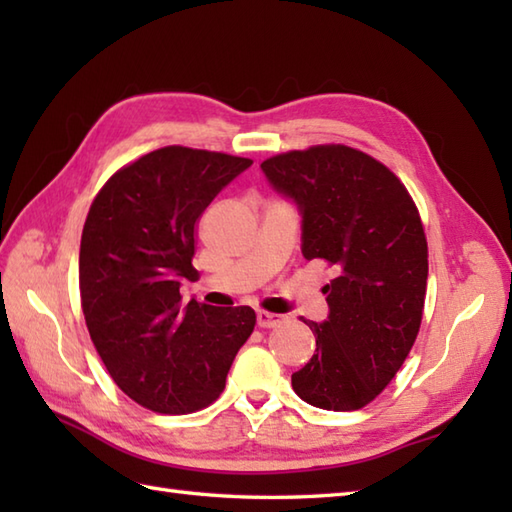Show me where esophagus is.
<instances>
[{
  "label": "esophagus",
  "instance_id": "34e87169",
  "mask_svg": "<svg viewBox=\"0 0 512 512\" xmlns=\"http://www.w3.org/2000/svg\"><path fill=\"white\" fill-rule=\"evenodd\" d=\"M257 323L259 328H277L279 323H284V317L268 310H257Z\"/></svg>",
  "mask_w": 512,
  "mask_h": 512
}]
</instances>
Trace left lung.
<instances>
[{
	"label": "left lung",
	"instance_id": "obj_1",
	"mask_svg": "<svg viewBox=\"0 0 512 512\" xmlns=\"http://www.w3.org/2000/svg\"><path fill=\"white\" fill-rule=\"evenodd\" d=\"M303 213V257L334 268L330 317L306 321L317 352L292 374L308 405L356 411L405 363L427 295L429 248L418 206L383 162L347 145H314L262 162Z\"/></svg>",
	"mask_w": 512,
	"mask_h": 512
}]
</instances>
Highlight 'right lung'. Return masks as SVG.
<instances>
[{"instance_id":"obj_1","label":"right lung","mask_w":512,"mask_h":512,"mask_svg":"<svg viewBox=\"0 0 512 512\" xmlns=\"http://www.w3.org/2000/svg\"><path fill=\"white\" fill-rule=\"evenodd\" d=\"M253 165L222 151L169 145L118 169L85 217L79 290L92 343L121 391L169 416L220 398L239 347L255 330L248 306H182L195 279V224Z\"/></svg>"}]
</instances>
